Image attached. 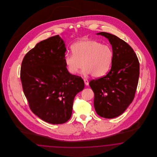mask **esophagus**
<instances>
[{"label": "esophagus", "instance_id": "1", "mask_svg": "<svg viewBox=\"0 0 157 157\" xmlns=\"http://www.w3.org/2000/svg\"><path fill=\"white\" fill-rule=\"evenodd\" d=\"M84 82L85 83L86 85H89V81L87 79H84Z\"/></svg>", "mask_w": 157, "mask_h": 157}]
</instances>
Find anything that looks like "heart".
<instances>
[{
    "label": "heart",
    "instance_id": "obj_1",
    "mask_svg": "<svg viewBox=\"0 0 157 157\" xmlns=\"http://www.w3.org/2000/svg\"><path fill=\"white\" fill-rule=\"evenodd\" d=\"M71 51L73 54H66L64 62L72 75L77 74L83 66L84 74L100 77L108 71L112 65L113 57L112 48L95 40L78 41L72 45Z\"/></svg>",
    "mask_w": 157,
    "mask_h": 157
}]
</instances>
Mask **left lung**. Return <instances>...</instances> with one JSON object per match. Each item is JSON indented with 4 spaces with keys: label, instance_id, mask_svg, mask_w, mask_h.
Here are the masks:
<instances>
[{
    "label": "left lung",
    "instance_id": "1",
    "mask_svg": "<svg viewBox=\"0 0 157 157\" xmlns=\"http://www.w3.org/2000/svg\"><path fill=\"white\" fill-rule=\"evenodd\" d=\"M108 38L113 53L112 67L104 76L93 79L94 105L100 117L113 119L122 114L132 102L138 86L139 62L133 49L116 36L97 34Z\"/></svg>",
    "mask_w": 157,
    "mask_h": 157
}]
</instances>
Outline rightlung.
<instances>
[{
    "label": "right lung",
    "instance_id": "add662e5",
    "mask_svg": "<svg viewBox=\"0 0 157 157\" xmlns=\"http://www.w3.org/2000/svg\"><path fill=\"white\" fill-rule=\"evenodd\" d=\"M66 51L56 35L37 44L22 62L21 80L30 109L48 123H65L70 119L74 98L85 87L81 76L68 71Z\"/></svg>",
    "mask_w": 157,
    "mask_h": 157
}]
</instances>
